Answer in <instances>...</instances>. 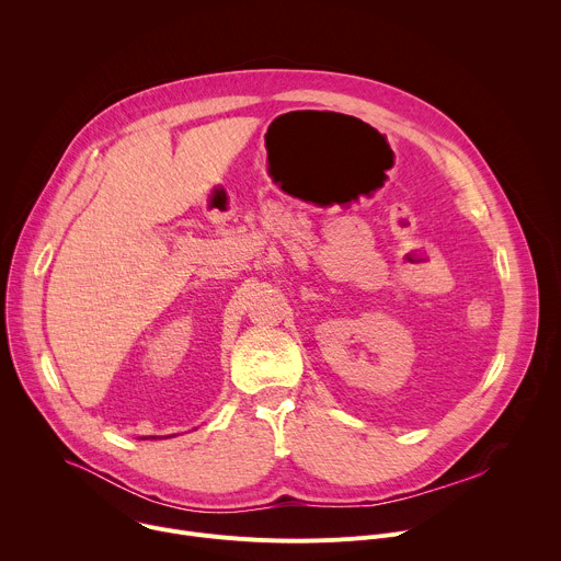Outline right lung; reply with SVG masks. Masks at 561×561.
I'll use <instances>...</instances> for the list:
<instances>
[{
  "mask_svg": "<svg viewBox=\"0 0 561 561\" xmlns=\"http://www.w3.org/2000/svg\"><path fill=\"white\" fill-rule=\"evenodd\" d=\"M152 439H154V437H152Z\"/></svg>",
  "mask_w": 561,
  "mask_h": 561,
  "instance_id": "obj_1",
  "label": "right lung"
}]
</instances>
